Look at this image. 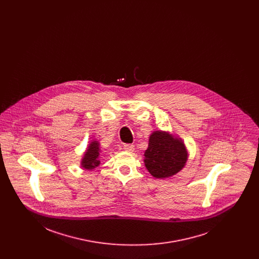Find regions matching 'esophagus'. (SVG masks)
<instances>
[{"label": "esophagus", "mask_w": 259, "mask_h": 259, "mask_svg": "<svg viewBox=\"0 0 259 259\" xmlns=\"http://www.w3.org/2000/svg\"><path fill=\"white\" fill-rule=\"evenodd\" d=\"M123 149L127 152H133L135 150V146L134 145H123Z\"/></svg>", "instance_id": "obj_1"}]
</instances>
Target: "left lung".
Segmentation results:
<instances>
[{"mask_svg": "<svg viewBox=\"0 0 259 259\" xmlns=\"http://www.w3.org/2000/svg\"><path fill=\"white\" fill-rule=\"evenodd\" d=\"M188 152L182 138L165 131H153L148 139L144 162L155 179H168L186 164Z\"/></svg>", "mask_w": 259, "mask_h": 259, "instance_id": "obj_1", "label": "left lung"}]
</instances>
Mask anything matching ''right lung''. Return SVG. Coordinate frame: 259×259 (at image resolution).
Returning a JSON list of instances; mask_svg holds the SVG:
<instances>
[{"mask_svg": "<svg viewBox=\"0 0 259 259\" xmlns=\"http://www.w3.org/2000/svg\"><path fill=\"white\" fill-rule=\"evenodd\" d=\"M101 144L97 140L91 141L80 159V167L85 170H93L101 164Z\"/></svg>", "mask_w": 259, "mask_h": 259, "instance_id": "1", "label": "right lung"}]
</instances>
